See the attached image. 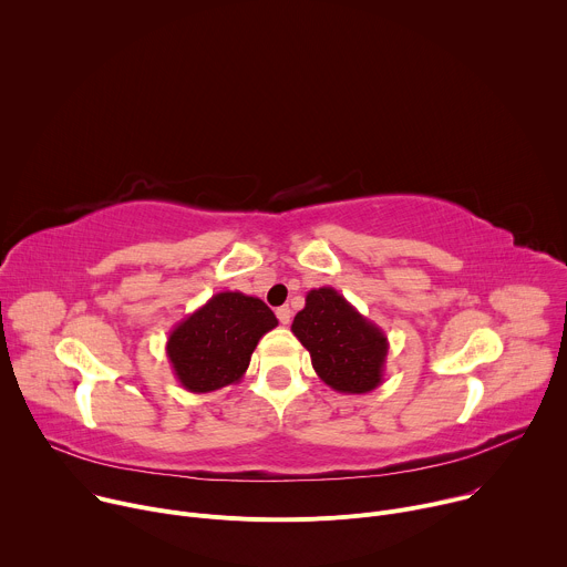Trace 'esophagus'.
<instances>
[{
  "label": "esophagus",
  "instance_id": "esophagus-1",
  "mask_svg": "<svg viewBox=\"0 0 567 567\" xmlns=\"http://www.w3.org/2000/svg\"><path fill=\"white\" fill-rule=\"evenodd\" d=\"M276 316H278V320L282 322V326H289V322H291V309L289 307H278Z\"/></svg>",
  "mask_w": 567,
  "mask_h": 567
}]
</instances>
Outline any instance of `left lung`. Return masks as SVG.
<instances>
[{
	"instance_id": "1",
	"label": "left lung",
	"mask_w": 567,
	"mask_h": 567,
	"mask_svg": "<svg viewBox=\"0 0 567 567\" xmlns=\"http://www.w3.org/2000/svg\"><path fill=\"white\" fill-rule=\"evenodd\" d=\"M291 332L332 390L365 394L383 383L388 337L334 287L307 291Z\"/></svg>"
}]
</instances>
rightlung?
<instances>
[{"instance_id":"add662e5","label":"right lung","mask_w":567,"mask_h":567,"mask_svg":"<svg viewBox=\"0 0 567 567\" xmlns=\"http://www.w3.org/2000/svg\"><path fill=\"white\" fill-rule=\"evenodd\" d=\"M276 326V313L260 298L219 291L177 322L166 354L188 392L221 390L239 383L260 339Z\"/></svg>"}]
</instances>
